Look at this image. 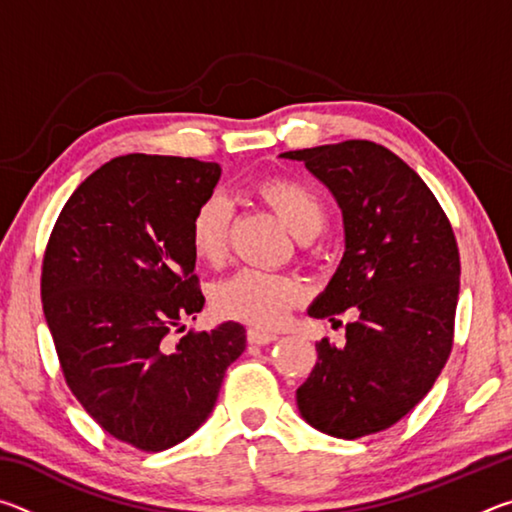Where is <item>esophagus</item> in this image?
Returning a JSON list of instances; mask_svg holds the SVG:
<instances>
[{
	"instance_id": "1",
	"label": "esophagus",
	"mask_w": 512,
	"mask_h": 512,
	"mask_svg": "<svg viewBox=\"0 0 512 512\" xmlns=\"http://www.w3.org/2000/svg\"><path fill=\"white\" fill-rule=\"evenodd\" d=\"M277 341L275 332H268V329H259V327H250L248 329V343L253 345H268Z\"/></svg>"
}]
</instances>
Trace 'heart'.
Returning a JSON list of instances; mask_svg holds the SVG:
<instances>
[{"mask_svg": "<svg viewBox=\"0 0 512 512\" xmlns=\"http://www.w3.org/2000/svg\"><path fill=\"white\" fill-rule=\"evenodd\" d=\"M257 192L298 239L314 237L323 225V203L305 183L291 178H271L259 185ZM228 228V198L221 194L207 196L196 207L189 223V246L198 262L210 266L223 262L228 253ZM302 296L305 289L296 277L246 268L216 284L212 307L225 318L255 327H275L287 318L291 307H296Z\"/></svg>", "mask_w": 512, "mask_h": 512, "instance_id": "obj_1", "label": "heart"}]
</instances>
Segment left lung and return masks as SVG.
I'll use <instances>...</instances> for the list:
<instances>
[{"instance_id": "1", "label": "left lung", "mask_w": 512, "mask_h": 512, "mask_svg": "<svg viewBox=\"0 0 512 512\" xmlns=\"http://www.w3.org/2000/svg\"><path fill=\"white\" fill-rule=\"evenodd\" d=\"M343 214L345 250L309 316L357 309L345 343H316L296 391L311 427L354 440L402 420L445 368L454 339L461 259L443 207L409 164L368 140L287 151Z\"/></svg>"}]
</instances>
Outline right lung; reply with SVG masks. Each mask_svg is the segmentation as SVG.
I'll list each match as a JSON object with an SVG mask.
<instances>
[{"label":"right lung","mask_w":512,"mask_h":512,"mask_svg":"<svg viewBox=\"0 0 512 512\" xmlns=\"http://www.w3.org/2000/svg\"><path fill=\"white\" fill-rule=\"evenodd\" d=\"M221 178L216 162L121 155L76 187L42 262V309L69 391L103 431L162 452L210 418L244 325L189 332L203 309L189 223Z\"/></svg>","instance_id":"add662e5"}]
</instances>
